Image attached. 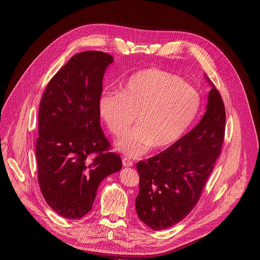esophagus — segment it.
<instances>
[{"label": "esophagus", "instance_id": "1", "mask_svg": "<svg viewBox=\"0 0 260 260\" xmlns=\"http://www.w3.org/2000/svg\"><path fill=\"white\" fill-rule=\"evenodd\" d=\"M122 165H123V167H125V168L133 167V162H132V160H129V159H128V158H126V157L122 158Z\"/></svg>", "mask_w": 260, "mask_h": 260}]
</instances>
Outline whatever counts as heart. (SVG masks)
<instances>
[{"label": "heart", "mask_w": 260, "mask_h": 260, "mask_svg": "<svg viewBox=\"0 0 260 260\" xmlns=\"http://www.w3.org/2000/svg\"><path fill=\"white\" fill-rule=\"evenodd\" d=\"M200 110L199 92L159 69L135 74L121 92L106 91L99 101L102 119L117 137L137 119L138 123L117 142L118 150L131 157L143 155L152 146L165 149L175 144L192 125Z\"/></svg>", "instance_id": "obj_1"}]
</instances>
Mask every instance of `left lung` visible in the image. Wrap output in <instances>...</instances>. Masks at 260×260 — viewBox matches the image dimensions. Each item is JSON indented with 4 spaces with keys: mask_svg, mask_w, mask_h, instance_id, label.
I'll return each instance as SVG.
<instances>
[{
    "mask_svg": "<svg viewBox=\"0 0 260 260\" xmlns=\"http://www.w3.org/2000/svg\"><path fill=\"white\" fill-rule=\"evenodd\" d=\"M212 86L207 111L198 125L159 154L137 164L138 217L153 231L169 229L186 217L199 202L220 155L225 132V109Z\"/></svg>",
    "mask_w": 260,
    "mask_h": 260,
    "instance_id": "8db88e82",
    "label": "left lung"
}]
</instances>
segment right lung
I'll list each match as a JSON object with an SVG mask.
<instances>
[{
  "label": "right lung",
  "mask_w": 260,
  "mask_h": 260,
  "mask_svg": "<svg viewBox=\"0 0 260 260\" xmlns=\"http://www.w3.org/2000/svg\"><path fill=\"white\" fill-rule=\"evenodd\" d=\"M113 61L101 51L74 55L50 80L40 103L38 181L46 203L67 219L85 216L100 183L122 168L120 156L108 151L100 125L103 78Z\"/></svg>",
  "instance_id": "1"
}]
</instances>
